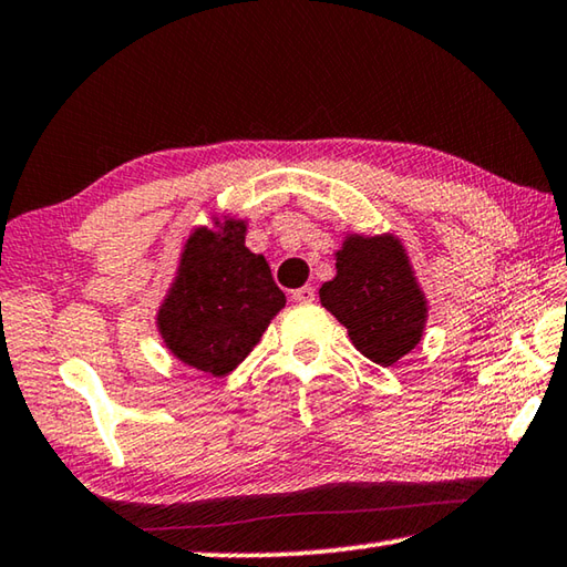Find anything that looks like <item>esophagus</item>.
Returning a JSON list of instances; mask_svg holds the SVG:
<instances>
[{"label": "esophagus", "instance_id": "esophagus-1", "mask_svg": "<svg viewBox=\"0 0 567 567\" xmlns=\"http://www.w3.org/2000/svg\"><path fill=\"white\" fill-rule=\"evenodd\" d=\"M292 300L295 302H302V305H310V302H315V290L312 287H300V290H292Z\"/></svg>", "mask_w": 567, "mask_h": 567}]
</instances>
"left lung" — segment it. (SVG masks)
<instances>
[{
	"instance_id": "obj_1",
	"label": "left lung",
	"mask_w": 567,
	"mask_h": 567,
	"mask_svg": "<svg viewBox=\"0 0 567 567\" xmlns=\"http://www.w3.org/2000/svg\"><path fill=\"white\" fill-rule=\"evenodd\" d=\"M334 270L320 287V302L348 328L364 358L390 368L417 348L427 300L400 237L348 235L334 252Z\"/></svg>"
}]
</instances>
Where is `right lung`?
<instances>
[{"mask_svg":"<svg viewBox=\"0 0 567 567\" xmlns=\"http://www.w3.org/2000/svg\"><path fill=\"white\" fill-rule=\"evenodd\" d=\"M179 252L177 272L157 310V332L175 358L225 378L243 362L285 307L265 255L245 247L247 219L213 217Z\"/></svg>","mask_w":567,"mask_h":567,"instance_id":"obj_1","label":"right lung"}]
</instances>
